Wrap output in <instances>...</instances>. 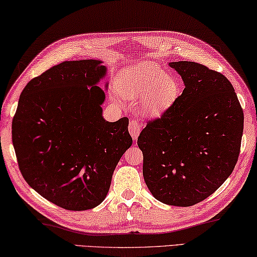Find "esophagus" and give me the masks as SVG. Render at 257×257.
Wrapping results in <instances>:
<instances>
[{
	"mask_svg": "<svg viewBox=\"0 0 257 257\" xmlns=\"http://www.w3.org/2000/svg\"><path fill=\"white\" fill-rule=\"evenodd\" d=\"M129 133L130 135H132V137L134 138V140H137V137L140 136V133H141V124L140 122L132 119L129 121Z\"/></svg>",
	"mask_w": 257,
	"mask_h": 257,
	"instance_id": "1",
	"label": "esophagus"
}]
</instances>
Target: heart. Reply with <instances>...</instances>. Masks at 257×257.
<instances>
[{"label":"heart","mask_w":257,"mask_h":257,"mask_svg":"<svg viewBox=\"0 0 257 257\" xmlns=\"http://www.w3.org/2000/svg\"><path fill=\"white\" fill-rule=\"evenodd\" d=\"M122 97L128 99L143 98V109L158 116L166 112L180 95V85L158 65L142 62L123 68L119 75Z\"/></svg>","instance_id":"obj_1"}]
</instances>
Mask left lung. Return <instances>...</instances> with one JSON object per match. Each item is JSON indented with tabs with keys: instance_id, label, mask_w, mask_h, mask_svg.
<instances>
[{
	"instance_id": "left-lung-1",
	"label": "left lung",
	"mask_w": 257,
	"mask_h": 257,
	"mask_svg": "<svg viewBox=\"0 0 257 257\" xmlns=\"http://www.w3.org/2000/svg\"><path fill=\"white\" fill-rule=\"evenodd\" d=\"M184 90L161 117L149 121L137 144L143 176L157 200L189 207L205 200L233 172L243 112L230 81L194 62L169 63Z\"/></svg>"
}]
</instances>
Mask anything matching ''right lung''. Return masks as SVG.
Masks as SVG:
<instances>
[{"instance_id": "obj_1", "label": "right lung", "mask_w": 257, "mask_h": 257, "mask_svg": "<svg viewBox=\"0 0 257 257\" xmlns=\"http://www.w3.org/2000/svg\"><path fill=\"white\" fill-rule=\"evenodd\" d=\"M101 60L64 62L32 79L12 120V143L32 189L67 210L106 198L120 158L133 144L128 117H103ZM107 88V84L105 85Z\"/></svg>"}]
</instances>
